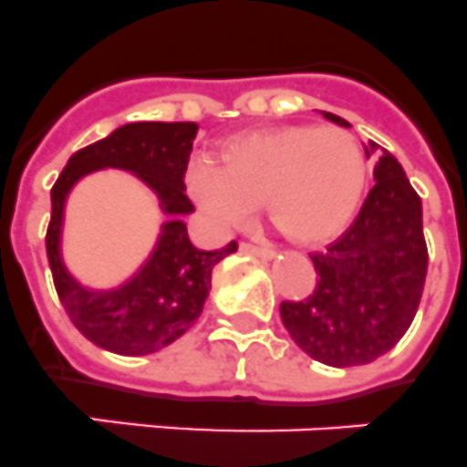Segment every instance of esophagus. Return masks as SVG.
I'll return each mask as SVG.
<instances>
[{
  "label": "esophagus",
  "mask_w": 467,
  "mask_h": 467,
  "mask_svg": "<svg viewBox=\"0 0 467 467\" xmlns=\"http://www.w3.org/2000/svg\"><path fill=\"white\" fill-rule=\"evenodd\" d=\"M240 249H242V252H246V254H256V256H261V258H273V256H275V252H273L270 246L252 244V242H242Z\"/></svg>",
  "instance_id": "1"
}]
</instances>
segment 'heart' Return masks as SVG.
Returning <instances> with one entry per match:
<instances>
[{"label": "heart", "mask_w": 467, "mask_h": 467, "mask_svg": "<svg viewBox=\"0 0 467 467\" xmlns=\"http://www.w3.org/2000/svg\"><path fill=\"white\" fill-rule=\"evenodd\" d=\"M368 178L358 140L339 128L287 125L234 137L190 168L187 187L218 227L244 223L264 199L270 221L299 244H320L351 221Z\"/></svg>", "instance_id": "1"}]
</instances>
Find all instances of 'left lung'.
<instances>
[{
  "label": "left lung",
  "mask_w": 467,
  "mask_h": 467,
  "mask_svg": "<svg viewBox=\"0 0 467 467\" xmlns=\"http://www.w3.org/2000/svg\"><path fill=\"white\" fill-rule=\"evenodd\" d=\"M325 119L348 128L335 113ZM378 159L375 185L356 221L325 252L311 254L316 287L306 299L282 301L292 339L325 366H363L387 354L409 330L427 275L422 203L401 163L368 140Z\"/></svg>",
  "instance_id": "1"
}]
</instances>
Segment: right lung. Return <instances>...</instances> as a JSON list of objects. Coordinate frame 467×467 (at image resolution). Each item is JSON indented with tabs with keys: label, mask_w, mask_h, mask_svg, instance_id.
<instances>
[{
	"label": "right lung",
	"mask_w": 467,
	"mask_h": 467,
	"mask_svg": "<svg viewBox=\"0 0 467 467\" xmlns=\"http://www.w3.org/2000/svg\"><path fill=\"white\" fill-rule=\"evenodd\" d=\"M197 132V123H128L70 156L52 187L47 258L54 287L78 330L113 354H151L185 335L202 316L213 265L237 252V242L202 252L187 234L182 215L192 213L194 203L185 194V173ZM99 167H120L142 177L171 221L164 223L155 254L135 278L109 293H88L60 261V225L67 192L82 174Z\"/></svg>",
	"instance_id": "add662e5"
}]
</instances>
